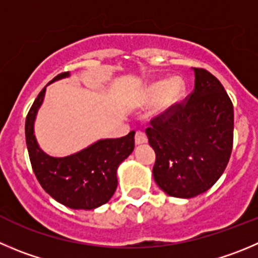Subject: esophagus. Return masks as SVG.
I'll list each match as a JSON object with an SVG mask.
<instances>
[{"instance_id": "34e87169", "label": "esophagus", "mask_w": 258, "mask_h": 258, "mask_svg": "<svg viewBox=\"0 0 258 258\" xmlns=\"http://www.w3.org/2000/svg\"><path fill=\"white\" fill-rule=\"evenodd\" d=\"M148 138H147V134L144 133L143 131H138L136 133V143L137 144H142V143H147Z\"/></svg>"}]
</instances>
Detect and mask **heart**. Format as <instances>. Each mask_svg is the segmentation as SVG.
I'll use <instances>...</instances> for the list:
<instances>
[{
  "mask_svg": "<svg viewBox=\"0 0 258 258\" xmlns=\"http://www.w3.org/2000/svg\"><path fill=\"white\" fill-rule=\"evenodd\" d=\"M183 94V83L180 78H173L171 81H158L149 86L147 90V104H153L159 101V110L166 111L175 106Z\"/></svg>",
  "mask_w": 258,
  "mask_h": 258,
  "instance_id": "heart-1",
  "label": "heart"
}]
</instances>
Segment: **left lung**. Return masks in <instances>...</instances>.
Segmentation results:
<instances>
[{"label":"left lung","mask_w":258,"mask_h":258,"mask_svg":"<svg viewBox=\"0 0 258 258\" xmlns=\"http://www.w3.org/2000/svg\"><path fill=\"white\" fill-rule=\"evenodd\" d=\"M194 91L151 120L146 133L156 152L153 177L166 194L190 199L222 176L233 148L234 111L222 83L194 68Z\"/></svg>","instance_id":"obj_1"}]
</instances>
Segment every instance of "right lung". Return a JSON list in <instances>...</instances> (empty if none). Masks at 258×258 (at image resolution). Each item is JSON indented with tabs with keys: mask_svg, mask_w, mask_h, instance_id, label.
<instances>
[{
	"mask_svg": "<svg viewBox=\"0 0 258 258\" xmlns=\"http://www.w3.org/2000/svg\"><path fill=\"white\" fill-rule=\"evenodd\" d=\"M70 76L64 72L53 81ZM50 81V82H53ZM45 95V87L31 105L25 121V137L31 167L41 187L71 209L91 210L106 204L117 186L116 170L134 149V134L102 139L88 148L63 158L48 156L34 136V120Z\"/></svg>",
	"mask_w": 258,
	"mask_h": 258,
	"instance_id": "add662e5",
	"label": "right lung"
}]
</instances>
